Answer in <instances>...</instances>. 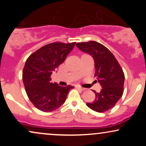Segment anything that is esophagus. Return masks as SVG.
Wrapping results in <instances>:
<instances>
[{
  "label": "esophagus",
  "instance_id": "esophagus-1",
  "mask_svg": "<svg viewBox=\"0 0 146 146\" xmlns=\"http://www.w3.org/2000/svg\"><path fill=\"white\" fill-rule=\"evenodd\" d=\"M77 88H78V89H80V90H82V91H84V90H86V88H83V87H82V86H77Z\"/></svg>",
  "mask_w": 146,
  "mask_h": 146
}]
</instances>
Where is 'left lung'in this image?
Returning a JSON list of instances; mask_svg holds the SVG:
<instances>
[{"label":"left lung","mask_w":146,"mask_h":146,"mask_svg":"<svg viewBox=\"0 0 146 146\" xmlns=\"http://www.w3.org/2000/svg\"><path fill=\"white\" fill-rule=\"evenodd\" d=\"M77 47L93 58L95 73L102 87L100 93H95L93 102L86 103L90 109L104 113L111 109L121 98L123 93L125 76L123 70L113 53L106 46L95 41L78 42Z\"/></svg>","instance_id":"1"}]
</instances>
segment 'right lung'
<instances>
[{"label": "right lung", "mask_w": 146, "mask_h": 146, "mask_svg": "<svg viewBox=\"0 0 146 146\" xmlns=\"http://www.w3.org/2000/svg\"><path fill=\"white\" fill-rule=\"evenodd\" d=\"M76 42H53L42 46L26 60L23 71L25 90L36 108L43 112L56 110L64 103L73 87L51 82V75L66 59Z\"/></svg>", "instance_id": "1"}]
</instances>
